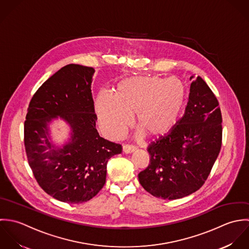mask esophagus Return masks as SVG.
<instances>
[{"instance_id": "obj_1", "label": "esophagus", "mask_w": 249, "mask_h": 249, "mask_svg": "<svg viewBox=\"0 0 249 249\" xmlns=\"http://www.w3.org/2000/svg\"><path fill=\"white\" fill-rule=\"evenodd\" d=\"M135 150H136L135 146H132V145H123V152H124L125 154H131V153H133Z\"/></svg>"}]
</instances>
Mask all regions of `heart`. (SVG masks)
Listing matches in <instances>:
<instances>
[{"instance_id":"obj_1","label":"heart","mask_w":249,"mask_h":249,"mask_svg":"<svg viewBox=\"0 0 249 249\" xmlns=\"http://www.w3.org/2000/svg\"><path fill=\"white\" fill-rule=\"evenodd\" d=\"M186 98V87L176 77L133 76L118 82L112 96L100 93L95 111L103 133L110 139L124 134L134 114L139 130L150 138H160L177 124Z\"/></svg>"}]
</instances>
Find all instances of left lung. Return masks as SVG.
<instances>
[{
	"mask_svg": "<svg viewBox=\"0 0 249 249\" xmlns=\"http://www.w3.org/2000/svg\"><path fill=\"white\" fill-rule=\"evenodd\" d=\"M185 114L152 142L149 165L139 174L142 188L158 198H182L199 190L219 154L222 117L218 102L201 77H191Z\"/></svg>",
	"mask_w": 249,
	"mask_h": 249,
	"instance_id": "1",
	"label": "left lung"
}]
</instances>
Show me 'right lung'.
<instances>
[{
  "label": "right lung",
  "mask_w": 249,
  "mask_h": 249,
  "mask_svg": "<svg viewBox=\"0 0 249 249\" xmlns=\"http://www.w3.org/2000/svg\"><path fill=\"white\" fill-rule=\"evenodd\" d=\"M92 67L69 64L49 78L31 100L25 121V148L42 190L56 200L80 204L104 187L107 162L122 152L96 130L91 92ZM60 119L70 127L63 145L52 141L50 125Z\"/></svg>",
  "instance_id": "obj_1"
}]
</instances>
